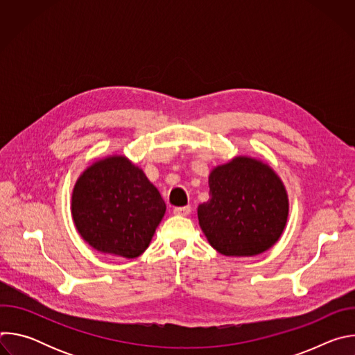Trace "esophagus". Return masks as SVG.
Returning a JSON list of instances; mask_svg holds the SVG:
<instances>
[{
	"label": "esophagus",
	"mask_w": 355,
	"mask_h": 355,
	"mask_svg": "<svg viewBox=\"0 0 355 355\" xmlns=\"http://www.w3.org/2000/svg\"><path fill=\"white\" fill-rule=\"evenodd\" d=\"M189 212H191V207H188V205L174 208V214L178 215V216H187V215H189Z\"/></svg>",
	"instance_id": "34e87169"
}]
</instances>
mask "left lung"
<instances>
[{"label": "left lung", "instance_id": "1", "mask_svg": "<svg viewBox=\"0 0 355 355\" xmlns=\"http://www.w3.org/2000/svg\"><path fill=\"white\" fill-rule=\"evenodd\" d=\"M209 200L198 219L209 244L223 256H257L281 237L288 219V195L267 164L236 157L209 174Z\"/></svg>", "mask_w": 355, "mask_h": 355}]
</instances>
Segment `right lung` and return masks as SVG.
Returning a JSON list of instances; mask_svg holds the SVG:
<instances>
[{
	"instance_id": "obj_1",
	"label": "right lung",
	"mask_w": 355,
	"mask_h": 355,
	"mask_svg": "<svg viewBox=\"0 0 355 355\" xmlns=\"http://www.w3.org/2000/svg\"><path fill=\"white\" fill-rule=\"evenodd\" d=\"M71 214L91 247L136 259L148 247L166 204L140 168L123 156H114L81 174L73 191Z\"/></svg>"
}]
</instances>
